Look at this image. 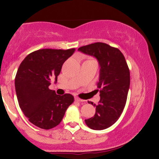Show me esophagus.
I'll use <instances>...</instances> for the list:
<instances>
[{"instance_id": "1", "label": "esophagus", "mask_w": 159, "mask_h": 159, "mask_svg": "<svg viewBox=\"0 0 159 159\" xmlns=\"http://www.w3.org/2000/svg\"><path fill=\"white\" fill-rule=\"evenodd\" d=\"M75 100L76 102H84V100L81 99V98H78V97L75 98Z\"/></svg>"}]
</instances>
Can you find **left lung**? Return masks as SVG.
<instances>
[{"label":"left lung","instance_id":"8db88e82","mask_svg":"<svg viewBox=\"0 0 159 159\" xmlns=\"http://www.w3.org/2000/svg\"><path fill=\"white\" fill-rule=\"evenodd\" d=\"M96 58L100 70L97 87L100 100L93 117L85 120L87 125L94 130H103L119 119L126 103L130 86V72L123 54L118 48L103 43H96L78 49Z\"/></svg>","mask_w":159,"mask_h":159}]
</instances>
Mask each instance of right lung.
Here are the masks:
<instances>
[{
	"instance_id": "right-lung-1",
	"label": "right lung",
	"mask_w": 159,
	"mask_h": 159,
	"mask_svg": "<svg viewBox=\"0 0 159 159\" xmlns=\"http://www.w3.org/2000/svg\"><path fill=\"white\" fill-rule=\"evenodd\" d=\"M75 51L40 49L29 54L18 69L15 87L19 107L29 121L40 129L59 125L74 102L71 94L57 95L48 87L53 78L57 81L63 63Z\"/></svg>"
}]
</instances>
